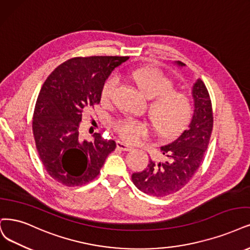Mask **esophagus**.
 I'll use <instances>...</instances> for the list:
<instances>
[{"mask_svg":"<svg viewBox=\"0 0 250 250\" xmlns=\"http://www.w3.org/2000/svg\"><path fill=\"white\" fill-rule=\"evenodd\" d=\"M116 146H117V148H119L120 150H124V151H130L133 148L132 146H130V145L125 143V142H122V141H117L116 142Z\"/></svg>","mask_w":250,"mask_h":250,"instance_id":"esophagus-1","label":"esophagus"}]
</instances>
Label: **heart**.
<instances>
[{"instance_id":"b5f03b06","label":"heart","mask_w":250,"mask_h":250,"mask_svg":"<svg viewBox=\"0 0 250 250\" xmlns=\"http://www.w3.org/2000/svg\"><path fill=\"white\" fill-rule=\"evenodd\" d=\"M132 77L147 98L155 99L150 105L149 114L158 133L164 137H172L182 131L192 113L190 100L182 92L173 91V82L155 69H136L132 72ZM118 83V76L109 77L102 89V99H111ZM114 128L120 138L128 143L139 142L149 133L147 125L137 119L120 120L114 125Z\"/></svg>"}]
</instances>
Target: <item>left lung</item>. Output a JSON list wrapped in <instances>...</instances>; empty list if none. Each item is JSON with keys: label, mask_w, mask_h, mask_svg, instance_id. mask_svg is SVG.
Segmentation results:
<instances>
[{"label": "left lung", "mask_w": 250, "mask_h": 250, "mask_svg": "<svg viewBox=\"0 0 250 250\" xmlns=\"http://www.w3.org/2000/svg\"><path fill=\"white\" fill-rule=\"evenodd\" d=\"M179 68L183 62H174ZM193 113L188 128L176 140L161 147L166 156L163 162L149 161L142 172L132 175L136 188L153 197H165L181 189L199 169L209 144L213 126L211 101L208 90L201 79L191 87Z\"/></svg>", "instance_id": "obj_1"}]
</instances>
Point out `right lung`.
Here are the masks:
<instances>
[{"instance_id":"obj_1","label":"right lung","mask_w":250,"mask_h":250,"mask_svg":"<svg viewBox=\"0 0 250 250\" xmlns=\"http://www.w3.org/2000/svg\"><path fill=\"white\" fill-rule=\"evenodd\" d=\"M128 57L74 58L46 79L36 102L33 133L45 170L58 182L78 187L95 179L116 143L79 133L83 110L99 104L109 75Z\"/></svg>"}]
</instances>
